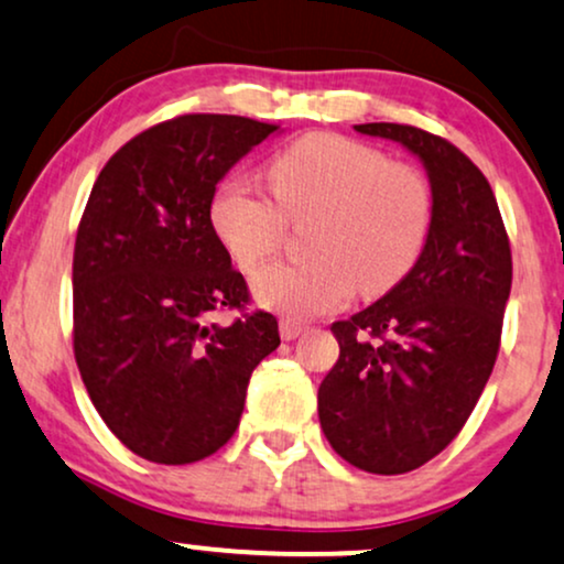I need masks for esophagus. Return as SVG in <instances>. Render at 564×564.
Segmentation results:
<instances>
[{
	"mask_svg": "<svg viewBox=\"0 0 564 564\" xmlns=\"http://www.w3.org/2000/svg\"><path fill=\"white\" fill-rule=\"evenodd\" d=\"M304 328H307L304 323L291 321V317H283V321H281V338H283V341H294V338L300 336Z\"/></svg>",
	"mask_w": 564,
	"mask_h": 564,
	"instance_id": "obj_1",
	"label": "esophagus"
}]
</instances>
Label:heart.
Wrapping results in <instances>:
<instances>
[{
    "mask_svg": "<svg viewBox=\"0 0 564 564\" xmlns=\"http://www.w3.org/2000/svg\"><path fill=\"white\" fill-rule=\"evenodd\" d=\"M270 192L243 178L220 183L213 226L241 270L281 247L286 220L315 217L304 230L307 257L275 262L252 281L262 307L312 317L347 302L351 289L376 296L397 286L423 254L433 220L425 175L389 162L381 149L338 133H312L275 154Z\"/></svg>",
    "mask_w": 564,
    "mask_h": 564,
    "instance_id": "obj_1",
    "label": "heart"
}]
</instances>
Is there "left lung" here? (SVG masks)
Wrapping results in <instances>:
<instances>
[{
  "label": "left lung",
  "instance_id": "left-lung-1",
  "mask_svg": "<svg viewBox=\"0 0 564 564\" xmlns=\"http://www.w3.org/2000/svg\"><path fill=\"white\" fill-rule=\"evenodd\" d=\"M423 160L433 220L415 268L368 310L330 325L338 362L317 412L338 457L376 476L417 470L476 410L501 344L512 252L486 175L452 141L415 126L365 123Z\"/></svg>",
  "mask_w": 564,
  "mask_h": 564
}]
</instances>
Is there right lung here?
<instances>
[{
	"label": "right lung",
	"instance_id": "add662e5",
	"mask_svg": "<svg viewBox=\"0 0 564 564\" xmlns=\"http://www.w3.org/2000/svg\"><path fill=\"white\" fill-rule=\"evenodd\" d=\"M281 126L178 115L101 167L73 252V351L115 436L160 465L199 463L239 429L252 370L278 349V321L247 312L209 205L217 181ZM239 308L217 326L212 315Z\"/></svg>",
	"mask_w": 564,
	"mask_h": 564
}]
</instances>
